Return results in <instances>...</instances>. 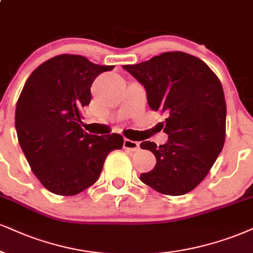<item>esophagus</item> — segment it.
Here are the masks:
<instances>
[{
	"instance_id": "obj_1",
	"label": "esophagus",
	"mask_w": 253,
	"mask_h": 253,
	"mask_svg": "<svg viewBox=\"0 0 253 253\" xmlns=\"http://www.w3.org/2000/svg\"><path fill=\"white\" fill-rule=\"evenodd\" d=\"M123 146H124V149H127V150H130V151H137L139 149V142L131 141V139L126 138L124 139Z\"/></svg>"
}]
</instances>
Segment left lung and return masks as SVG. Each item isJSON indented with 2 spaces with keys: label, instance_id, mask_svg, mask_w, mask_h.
<instances>
[{
  "label": "left lung",
  "instance_id": "left-lung-1",
  "mask_svg": "<svg viewBox=\"0 0 253 253\" xmlns=\"http://www.w3.org/2000/svg\"><path fill=\"white\" fill-rule=\"evenodd\" d=\"M123 68L144 85L151 110L167 114L162 129L169 135L168 143H141L157 163L139 178L163 195L192 191L225 142L226 103L219 79L201 58L182 51Z\"/></svg>",
  "mask_w": 253,
  "mask_h": 253
}]
</instances>
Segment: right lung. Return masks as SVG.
<instances>
[{"mask_svg": "<svg viewBox=\"0 0 253 253\" xmlns=\"http://www.w3.org/2000/svg\"><path fill=\"white\" fill-rule=\"evenodd\" d=\"M114 68L81 55H58L39 65L22 89L15 111L18 143L31 171L55 195L88 189L107 156L123 146L120 133L90 135L81 126L92 82Z\"/></svg>", "mask_w": 253, "mask_h": 253, "instance_id": "add662e5", "label": "right lung"}]
</instances>
